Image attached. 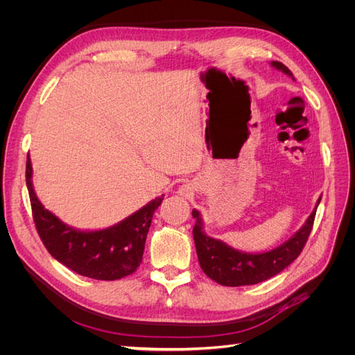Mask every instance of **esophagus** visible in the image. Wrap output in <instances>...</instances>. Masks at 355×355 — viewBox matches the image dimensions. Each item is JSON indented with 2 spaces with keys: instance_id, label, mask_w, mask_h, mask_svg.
Returning a JSON list of instances; mask_svg holds the SVG:
<instances>
[{
  "instance_id": "34e87169",
  "label": "esophagus",
  "mask_w": 355,
  "mask_h": 355,
  "mask_svg": "<svg viewBox=\"0 0 355 355\" xmlns=\"http://www.w3.org/2000/svg\"><path fill=\"white\" fill-rule=\"evenodd\" d=\"M178 192H179V196L188 198V197L192 196V192H194V188H192L189 184H185V185H182V187L179 188Z\"/></svg>"
}]
</instances>
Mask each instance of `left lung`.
<instances>
[{
  "instance_id": "obj_1",
  "label": "left lung",
  "mask_w": 355,
  "mask_h": 355,
  "mask_svg": "<svg viewBox=\"0 0 355 355\" xmlns=\"http://www.w3.org/2000/svg\"><path fill=\"white\" fill-rule=\"evenodd\" d=\"M271 67L295 80L293 73L282 62L274 60L271 62ZM320 200L321 197L317 200L313 213L309 214L306 222L300 227L299 231H296L295 235H292L282 245L263 253L240 252L228 245L227 243H223L222 240L209 237L206 231H204V222L201 219L200 211L194 209L192 210V216L196 219V225L194 230H192V234H194L196 249L201 270L211 280L230 287L257 284L277 275L278 272H282L302 252L311 230H313Z\"/></svg>"
}]
</instances>
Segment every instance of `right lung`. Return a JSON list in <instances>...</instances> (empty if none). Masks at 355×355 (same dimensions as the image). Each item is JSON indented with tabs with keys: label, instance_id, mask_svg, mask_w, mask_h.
Wrapping results in <instances>:
<instances>
[{
	"label": "right lung",
	"instance_id": "obj_1",
	"mask_svg": "<svg viewBox=\"0 0 355 355\" xmlns=\"http://www.w3.org/2000/svg\"><path fill=\"white\" fill-rule=\"evenodd\" d=\"M26 187L32 216L42 244L56 261L94 280H120L142 263L145 240L154 211L164 196L149 201L124 220L99 231H81L63 223L38 200L32 185V164L26 159Z\"/></svg>",
	"mask_w": 355,
	"mask_h": 355
}]
</instances>
